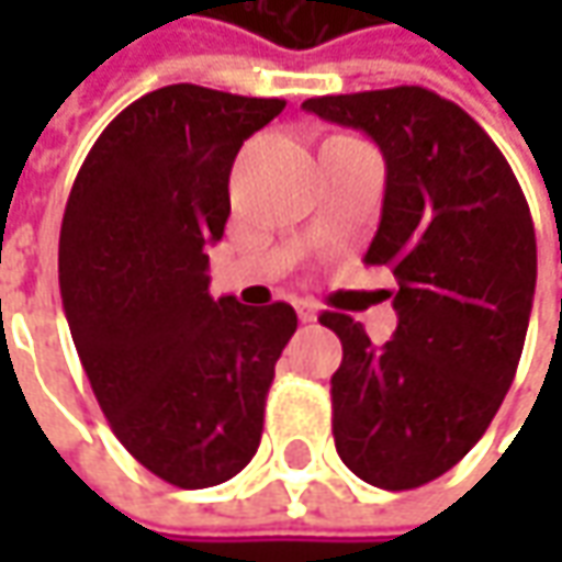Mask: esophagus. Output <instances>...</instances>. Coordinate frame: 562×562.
<instances>
[{"mask_svg":"<svg viewBox=\"0 0 562 562\" xmlns=\"http://www.w3.org/2000/svg\"><path fill=\"white\" fill-rule=\"evenodd\" d=\"M296 315H300V322H315L318 318L315 300H296Z\"/></svg>","mask_w":562,"mask_h":562,"instance_id":"34e87169","label":"esophagus"}]
</instances>
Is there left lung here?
Listing matches in <instances>:
<instances>
[{
    "label": "left lung",
    "mask_w": 562,
    "mask_h": 562,
    "mask_svg": "<svg viewBox=\"0 0 562 562\" xmlns=\"http://www.w3.org/2000/svg\"><path fill=\"white\" fill-rule=\"evenodd\" d=\"M303 109L369 134L387 165L366 262L397 278V331L375 347L350 315L318 318L344 344L337 453L384 491L428 485L479 443L516 375L538 278L529 203L485 131L425 87Z\"/></svg>",
    "instance_id": "1"
}]
</instances>
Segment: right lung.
<instances>
[{"label":"right lung","mask_w":562,"mask_h":562,"mask_svg":"<svg viewBox=\"0 0 562 562\" xmlns=\"http://www.w3.org/2000/svg\"><path fill=\"white\" fill-rule=\"evenodd\" d=\"M284 99L171 83L131 102L77 171L58 237V288L105 419L175 487L234 479L262 438L288 303L209 293L205 247L231 215L240 146Z\"/></svg>","instance_id":"right-lung-1"}]
</instances>
